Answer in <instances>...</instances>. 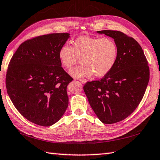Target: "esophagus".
Instances as JSON below:
<instances>
[{
    "label": "esophagus",
    "mask_w": 160,
    "mask_h": 160,
    "mask_svg": "<svg viewBox=\"0 0 160 160\" xmlns=\"http://www.w3.org/2000/svg\"><path fill=\"white\" fill-rule=\"evenodd\" d=\"M79 81L82 83H86V81H87V80L86 79H79Z\"/></svg>",
    "instance_id": "esophagus-1"
}]
</instances>
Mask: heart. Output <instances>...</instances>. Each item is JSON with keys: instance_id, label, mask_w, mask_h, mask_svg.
Instances as JSON below:
<instances>
[{"instance_id": "heart-1", "label": "heart", "mask_w": 160, "mask_h": 160, "mask_svg": "<svg viewBox=\"0 0 160 160\" xmlns=\"http://www.w3.org/2000/svg\"><path fill=\"white\" fill-rule=\"evenodd\" d=\"M118 48L112 38L81 36L72 42V47L63 45L59 51V59L63 68L70 70L81 59L82 63L70 70L71 75L79 78L102 77L115 66Z\"/></svg>"}]
</instances>
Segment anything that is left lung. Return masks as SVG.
<instances>
[{
	"label": "left lung",
	"mask_w": 160,
	"mask_h": 160,
	"mask_svg": "<svg viewBox=\"0 0 160 160\" xmlns=\"http://www.w3.org/2000/svg\"><path fill=\"white\" fill-rule=\"evenodd\" d=\"M114 39L118 55L112 70L100 80L88 81L83 90L102 122L113 124L127 118L142 99L149 81V66L139 43L119 31L102 30Z\"/></svg>",
	"instance_id": "1"
}]
</instances>
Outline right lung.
Returning <instances> with one entry per match:
<instances>
[{"instance_id":"add662e5","label":"right lung","mask_w":160,"mask_h":160,"mask_svg":"<svg viewBox=\"0 0 160 160\" xmlns=\"http://www.w3.org/2000/svg\"><path fill=\"white\" fill-rule=\"evenodd\" d=\"M68 33H50L24 41L9 63L6 88L20 114L30 122L49 127L68 105L66 88L73 80L62 67L59 51Z\"/></svg>"}]
</instances>
